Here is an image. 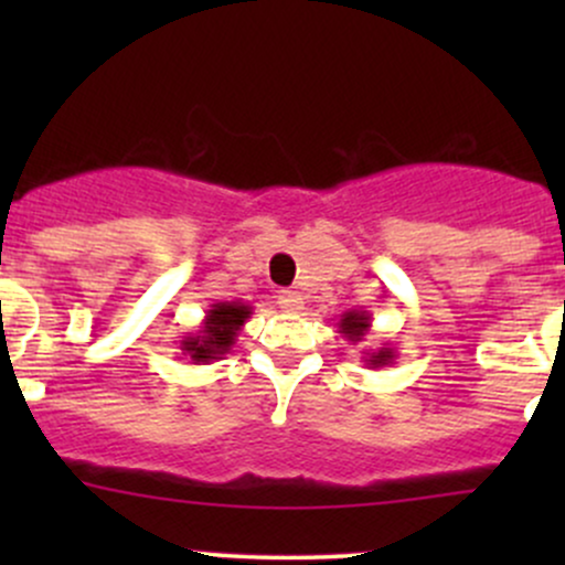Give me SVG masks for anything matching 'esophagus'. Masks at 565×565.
Masks as SVG:
<instances>
[{
    "instance_id": "34e87169",
    "label": "esophagus",
    "mask_w": 565,
    "mask_h": 565,
    "mask_svg": "<svg viewBox=\"0 0 565 565\" xmlns=\"http://www.w3.org/2000/svg\"><path fill=\"white\" fill-rule=\"evenodd\" d=\"M278 305H281L287 313H297V310H302V295L295 289L278 291Z\"/></svg>"
}]
</instances>
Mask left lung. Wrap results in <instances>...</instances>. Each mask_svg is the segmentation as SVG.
Instances as JSON below:
<instances>
[{
	"label": "left lung",
	"instance_id": "1",
	"mask_svg": "<svg viewBox=\"0 0 565 565\" xmlns=\"http://www.w3.org/2000/svg\"><path fill=\"white\" fill-rule=\"evenodd\" d=\"M337 327H340L337 332L345 337L348 342L359 345V342H364L369 329H372V316H369L366 310H348V313H342V319L337 321ZM393 361H395V348H391V345H382L377 350H366V355H364V364L369 369L391 366Z\"/></svg>",
	"mask_w": 565,
	"mask_h": 565
}]
</instances>
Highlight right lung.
<instances>
[{
  "label": "right lung",
  "instance_id": "add662e5",
  "mask_svg": "<svg viewBox=\"0 0 565 565\" xmlns=\"http://www.w3.org/2000/svg\"><path fill=\"white\" fill-rule=\"evenodd\" d=\"M249 316L252 305L238 300L210 305L196 332L185 334L180 340V350H183V355H188L191 364H212V361L223 359L236 345V334L242 332Z\"/></svg>",
  "mask_w": 565,
  "mask_h": 565
}]
</instances>
